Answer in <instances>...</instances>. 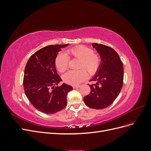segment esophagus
I'll return each mask as SVG.
<instances>
[{"label":"esophagus","instance_id":"34e87169","mask_svg":"<svg viewBox=\"0 0 151 151\" xmlns=\"http://www.w3.org/2000/svg\"><path fill=\"white\" fill-rule=\"evenodd\" d=\"M79 86H73V88L74 89H77V88H79Z\"/></svg>","mask_w":151,"mask_h":151}]
</instances>
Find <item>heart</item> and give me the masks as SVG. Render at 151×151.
<instances>
[{
    "mask_svg": "<svg viewBox=\"0 0 151 151\" xmlns=\"http://www.w3.org/2000/svg\"><path fill=\"white\" fill-rule=\"evenodd\" d=\"M72 58L81 60L80 68H85L90 75H94L98 70L101 64V58L94 54L93 50L84 45H79L67 51ZM55 67L60 72H65L68 68L69 58L64 53H59L55 59ZM88 74L84 70L69 71L63 76V80L65 83L77 86L85 81Z\"/></svg>",
    "mask_w": 151,
    "mask_h": 151,
    "instance_id": "heart-1",
    "label": "heart"
}]
</instances>
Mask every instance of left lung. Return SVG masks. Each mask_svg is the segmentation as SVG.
I'll return each mask as SVG.
<instances>
[{"label":"left lung","mask_w":151,"mask_h":151,"mask_svg":"<svg viewBox=\"0 0 151 151\" xmlns=\"http://www.w3.org/2000/svg\"><path fill=\"white\" fill-rule=\"evenodd\" d=\"M101 58V64L90 81L91 93L84 98V103L93 109H103L111 105L120 94L123 86V65L118 54L112 48L93 43Z\"/></svg>","instance_id":"left-lung-1"}]
</instances>
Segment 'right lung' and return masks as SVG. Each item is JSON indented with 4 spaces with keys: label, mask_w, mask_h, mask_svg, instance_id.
Here are the masks:
<instances>
[{
    "label": "right lung",
    "mask_w": 151,
    "mask_h": 151,
    "mask_svg": "<svg viewBox=\"0 0 151 151\" xmlns=\"http://www.w3.org/2000/svg\"><path fill=\"white\" fill-rule=\"evenodd\" d=\"M66 45H48L36 52L26 63L23 86L30 103L38 111L53 114L62 110L67 105V95L73 89L70 85L63 83L55 67V59L62 48Z\"/></svg>",
    "instance_id": "right-lung-1"
}]
</instances>
